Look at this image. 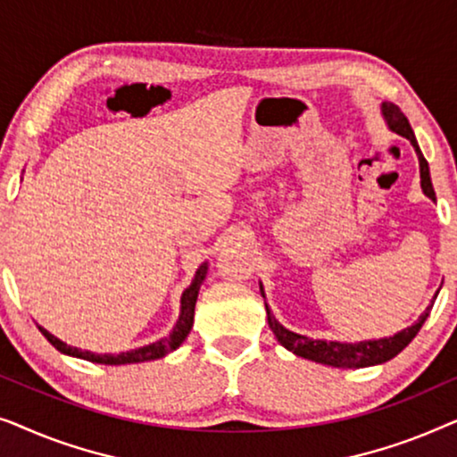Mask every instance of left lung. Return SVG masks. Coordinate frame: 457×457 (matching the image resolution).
Masks as SVG:
<instances>
[{
	"mask_svg": "<svg viewBox=\"0 0 457 457\" xmlns=\"http://www.w3.org/2000/svg\"><path fill=\"white\" fill-rule=\"evenodd\" d=\"M380 112H383V118H385L389 130L405 137V139L411 143V147H414V152L418 155V164H420V187H422L424 195H427L428 199H433V202H436L433 183H430L428 162L424 160L420 147H418V141L414 137V130H411V127H410L408 118L403 116V112L399 110L395 104L385 102L383 105H380ZM260 293H262V297H264L268 327H270V330L274 333V337H277V341L280 343V345H283L285 349H289V352H293L295 355H299V358L318 361V364L333 366V368H366V366L383 364V361H389L391 358H395L402 349L410 345V341L414 339V337L418 335V330L422 328L424 320H427L430 310H433L436 295H439V291H436V295L433 297V302H430L428 308L424 310V314L418 316V320L414 324H410L408 328L399 330V333H395L393 337L355 341V343H341V341H327V339H310V337L297 335V333H293V330L285 328L283 324L274 318L270 308H268L266 293H264V287H262V283H260Z\"/></svg>",
	"mask_w": 457,
	"mask_h": 457,
	"instance_id": "1",
	"label": "left lung"
}]
</instances>
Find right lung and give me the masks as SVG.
<instances>
[{
	"label": "right lung",
	"instance_id": "1",
	"mask_svg": "<svg viewBox=\"0 0 457 457\" xmlns=\"http://www.w3.org/2000/svg\"><path fill=\"white\" fill-rule=\"evenodd\" d=\"M205 274H208V262H204V264L197 268L191 285L187 287V289L183 291V295H180V314H179L177 324H174L170 330V335L162 337V339L149 343V345L129 349V352H120V353H93V352H87V349L68 345V343L58 339V337L52 335L43 327H39V330H41V335L46 337V339L52 343V345L58 349L60 353L72 355V358H80L87 361H96V364L120 366V364H141V361L160 360L170 352H174L177 347H180V343H183L187 339V335L191 333L193 316H195V302H197L199 289H202V285L205 280Z\"/></svg>",
	"mask_w": 457,
	"mask_h": 457
}]
</instances>
